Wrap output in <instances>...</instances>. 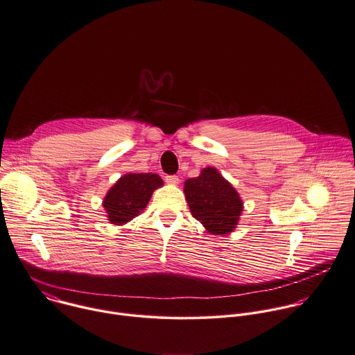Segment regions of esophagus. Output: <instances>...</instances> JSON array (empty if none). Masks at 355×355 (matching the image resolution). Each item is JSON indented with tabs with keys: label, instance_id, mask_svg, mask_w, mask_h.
<instances>
[{
	"label": "esophagus",
	"instance_id": "34e87169",
	"mask_svg": "<svg viewBox=\"0 0 355 355\" xmlns=\"http://www.w3.org/2000/svg\"><path fill=\"white\" fill-rule=\"evenodd\" d=\"M166 182L170 184V185H177L180 182V178L177 175H167Z\"/></svg>",
	"mask_w": 355,
	"mask_h": 355
}]
</instances>
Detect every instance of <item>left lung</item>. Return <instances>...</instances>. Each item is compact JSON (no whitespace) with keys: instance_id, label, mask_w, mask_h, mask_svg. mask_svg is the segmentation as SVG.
Listing matches in <instances>:
<instances>
[{"instance_id":"obj_1","label":"left lung","mask_w":355,"mask_h":355,"mask_svg":"<svg viewBox=\"0 0 355 355\" xmlns=\"http://www.w3.org/2000/svg\"><path fill=\"white\" fill-rule=\"evenodd\" d=\"M184 193L192 216L210 234L228 235L236 228L243 202L217 168L206 167L199 177L187 180Z\"/></svg>"}]
</instances>
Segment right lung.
<instances>
[{
    "label": "right lung",
    "instance_id": "add662e5",
    "mask_svg": "<svg viewBox=\"0 0 355 355\" xmlns=\"http://www.w3.org/2000/svg\"><path fill=\"white\" fill-rule=\"evenodd\" d=\"M163 187V180L152 173H128L121 175L103 198L102 206L107 221L124 225L141 214L155 189Z\"/></svg>",
    "mask_w": 355,
    "mask_h": 355
}]
</instances>
